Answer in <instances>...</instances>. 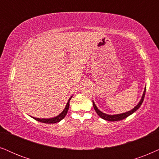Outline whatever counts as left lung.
Wrapping results in <instances>:
<instances>
[{
	"label": "left lung",
	"mask_w": 159,
	"mask_h": 159,
	"mask_svg": "<svg viewBox=\"0 0 159 159\" xmlns=\"http://www.w3.org/2000/svg\"><path fill=\"white\" fill-rule=\"evenodd\" d=\"M145 91H146V87H145V89H144L143 96H142L140 101L139 102L138 104H137L136 106L134 107V108H132L129 111L126 112V113H120V114H116V115H108V114L102 113V112L101 111H99V110L98 109V107H97L96 106V105H95L94 102L92 100L93 107H94L95 111L97 112V115H98L100 118H103V119H104V120H109V121H117V120H123V119H124V118H127L128 116H129L130 115H132V113H134L135 111H137V110L139 108V107L141 106L142 103H143V102L144 100V98H145Z\"/></svg>",
	"instance_id": "8db88e82"
}]
</instances>
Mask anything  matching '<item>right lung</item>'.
<instances>
[{
	"label": "right lung",
	"instance_id": "1",
	"mask_svg": "<svg viewBox=\"0 0 159 159\" xmlns=\"http://www.w3.org/2000/svg\"><path fill=\"white\" fill-rule=\"evenodd\" d=\"M71 96L70 97V99H68V102H67L66 106H65V109L63 110L62 113L60 114H59L57 116H56V117H54V118H35V117H31L34 118L35 120H38V121H40V122H42V123H45V124H55V123H58L60 122L61 120H62L63 118L65 117V116L67 115V111H68V109H69V106H70V100L71 98H72Z\"/></svg>",
	"mask_w": 159,
	"mask_h": 159
}]
</instances>
